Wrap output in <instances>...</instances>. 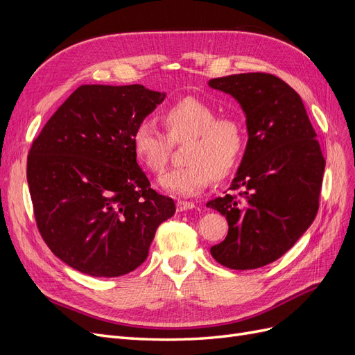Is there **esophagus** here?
Instances as JSON below:
<instances>
[{
  "mask_svg": "<svg viewBox=\"0 0 355 355\" xmlns=\"http://www.w3.org/2000/svg\"><path fill=\"white\" fill-rule=\"evenodd\" d=\"M176 209H178V211H185V210H192V209H196V204L194 202H191V201H178L176 202Z\"/></svg>",
  "mask_w": 355,
  "mask_h": 355,
  "instance_id": "34e87169",
  "label": "esophagus"
}]
</instances>
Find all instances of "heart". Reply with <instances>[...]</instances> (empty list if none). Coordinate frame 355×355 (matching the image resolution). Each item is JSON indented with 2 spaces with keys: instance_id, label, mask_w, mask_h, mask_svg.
<instances>
[{
  "instance_id": "1",
  "label": "heart",
  "mask_w": 355,
  "mask_h": 355,
  "mask_svg": "<svg viewBox=\"0 0 355 355\" xmlns=\"http://www.w3.org/2000/svg\"><path fill=\"white\" fill-rule=\"evenodd\" d=\"M216 108L196 98L171 105L163 115L166 132L153 120H144L133 132V149L139 161L153 173H161L168 163L171 144L188 141L187 166L159 178V185L176 197H192L214 179L227 178L241 158L245 133L237 116H216Z\"/></svg>"
}]
</instances>
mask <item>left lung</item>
<instances>
[{
	"mask_svg": "<svg viewBox=\"0 0 355 355\" xmlns=\"http://www.w3.org/2000/svg\"><path fill=\"white\" fill-rule=\"evenodd\" d=\"M209 85L231 94L249 141L231 191L207 202L228 220L210 253L231 270H256L282 257L314 222L326 159L300 96L275 75L235 73Z\"/></svg>",
	"mask_w": 355,
	"mask_h": 355,
	"instance_id": "1",
	"label": "left lung"
}]
</instances>
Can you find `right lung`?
<instances>
[{
	"mask_svg": "<svg viewBox=\"0 0 355 355\" xmlns=\"http://www.w3.org/2000/svg\"><path fill=\"white\" fill-rule=\"evenodd\" d=\"M166 93L141 84L80 85L32 142L26 178L42 240L92 277H120L148 257L175 201L151 188L133 149L137 124Z\"/></svg>",
	"mask_w": 355,
	"mask_h": 355,
	"instance_id": "obj_1",
	"label": "right lung"
}]
</instances>
